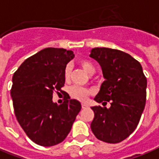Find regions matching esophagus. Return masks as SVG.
Segmentation results:
<instances>
[{
    "label": "esophagus",
    "mask_w": 159,
    "mask_h": 159,
    "mask_svg": "<svg viewBox=\"0 0 159 159\" xmlns=\"http://www.w3.org/2000/svg\"><path fill=\"white\" fill-rule=\"evenodd\" d=\"M82 107L84 109V108H87V107H89V106H88L86 103H82Z\"/></svg>",
    "instance_id": "obj_1"
}]
</instances>
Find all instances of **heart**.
<instances>
[{
  "label": "heart",
  "mask_w": 159,
  "mask_h": 159,
  "mask_svg": "<svg viewBox=\"0 0 159 159\" xmlns=\"http://www.w3.org/2000/svg\"><path fill=\"white\" fill-rule=\"evenodd\" d=\"M79 64L83 68V70L89 75H92L95 72V65L89 60H86V59L81 60ZM70 73H71V68L70 65H67L64 71V76L65 81H68L70 79ZM69 93H70V95L71 96V98L78 100L80 102H85L89 97V95L91 94V90L88 89L86 88L78 86V85H74L69 89Z\"/></svg>",
  "instance_id": "heart-1"
}]
</instances>
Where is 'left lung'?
<instances>
[{"label": "left lung", "mask_w": 159, "mask_h": 159, "mask_svg": "<svg viewBox=\"0 0 159 159\" xmlns=\"http://www.w3.org/2000/svg\"><path fill=\"white\" fill-rule=\"evenodd\" d=\"M90 57L102 67L103 82L95 97L98 103L110 102L109 108L92 107L91 130L98 139L116 144L136 129L146 101L147 80L139 62L119 50L96 47Z\"/></svg>", "instance_id": "8db88e82"}]
</instances>
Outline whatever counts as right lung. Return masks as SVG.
Wrapping results in <instances>:
<instances>
[{"instance_id":"1","label":"right lung","mask_w":159,"mask_h":159,"mask_svg":"<svg viewBox=\"0 0 159 159\" xmlns=\"http://www.w3.org/2000/svg\"><path fill=\"white\" fill-rule=\"evenodd\" d=\"M74 56L65 49L45 48L25 59L13 76L14 114L37 145L52 146L64 141L81 110V103L69 95L60 105L52 102L54 92H64V69Z\"/></svg>"}]
</instances>
